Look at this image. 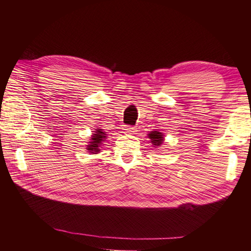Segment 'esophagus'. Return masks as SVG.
<instances>
[{
    "label": "esophagus",
    "instance_id": "obj_1",
    "mask_svg": "<svg viewBox=\"0 0 251 251\" xmlns=\"http://www.w3.org/2000/svg\"><path fill=\"white\" fill-rule=\"evenodd\" d=\"M136 131H137V129H136V127H134V126H124V127H123V132H124V134L132 135V134H135Z\"/></svg>",
    "mask_w": 251,
    "mask_h": 251
}]
</instances>
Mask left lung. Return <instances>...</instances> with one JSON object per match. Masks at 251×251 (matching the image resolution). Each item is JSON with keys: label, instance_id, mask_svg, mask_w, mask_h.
I'll return each mask as SVG.
<instances>
[{"label": "left lung", "instance_id": "obj_1", "mask_svg": "<svg viewBox=\"0 0 251 251\" xmlns=\"http://www.w3.org/2000/svg\"><path fill=\"white\" fill-rule=\"evenodd\" d=\"M149 138L152 140V143H154V146H161V143L163 142V134L158 131H152L150 135H149Z\"/></svg>", "mask_w": 251, "mask_h": 251}]
</instances>
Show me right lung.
Returning <instances> with one entry per match:
<instances>
[{
  "instance_id": "right-lung-1",
  "label": "right lung",
  "mask_w": 251,
  "mask_h": 251,
  "mask_svg": "<svg viewBox=\"0 0 251 251\" xmlns=\"http://www.w3.org/2000/svg\"><path fill=\"white\" fill-rule=\"evenodd\" d=\"M105 134L102 131V129H97L96 130V134H93L92 141L89 142L87 146V150L89 152H99V148L102 145L101 142H103L105 139Z\"/></svg>"
}]
</instances>
